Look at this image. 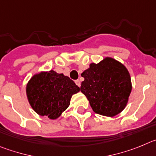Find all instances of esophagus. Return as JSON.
I'll list each match as a JSON object with an SVG mask.
<instances>
[{"label":"esophagus","instance_id":"1","mask_svg":"<svg viewBox=\"0 0 156 156\" xmlns=\"http://www.w3.org/2000/svg\"><path fill=\"white\" fill-rule=\"evenodd\" d=\"M75 84H76L78 87L81 86V81H80V80H76V81H75Z\"/></svg>","mask_w":156,"mask_h":156}]
</instances>
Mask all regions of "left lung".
<instances>
[{
	"instance_id": "8db88e82",
	"label": "left lung",
	"mask_w": 156,
	"mask_h": 156,
	"mask_svg": "<svg viewBox=\"0 0 156 156\" xmlns=\"http://www.w3.org/2000/svg\"><path fill=\"white\" fill-rule=\"evenodd\" d=\"M81 76L85 80L80 89L95 113L113 116L125 108L131 92V81L123 64L106 57L99 64H91Z\"/></svg>"
}]
</instances>
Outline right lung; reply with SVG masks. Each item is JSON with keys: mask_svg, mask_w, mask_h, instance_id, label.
<instances>
[{"mask_svg": "<svg viewBox=\"0 0 156 156\" xmlns=\"http://www.w3.org/2000/svg\"><path fill=\"white\" fill-rule=\"evenodd\" d=\"M80 91L69 77L54 71L35 75L28 83V100L35 112L57 119L70 105L71 95Z\"/></svg>", "mask_w": 156, "mask_h": 156, "instance_id": "right-lung-1", "label": "right lung"}]
</instances>
